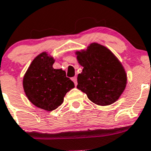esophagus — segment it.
<instances>
[{
  "instance_id": "obj_1",
  "label": "esophagus",
  "mask_w": 151,
  "mask_h": 151,
  "mask_svg": "<svg viewBox=\"0 0 151 151\" xmlns=\"http://www.w3.org/2000/svg\"><path fill=\"white\" fill-rule=\"evenodd\" d=\"M72 80H73V82H74L75 85H76H76H77V84H78V82H77V77H76V76L73 77V78H72Z\"/></svg>"
}]
</instances>
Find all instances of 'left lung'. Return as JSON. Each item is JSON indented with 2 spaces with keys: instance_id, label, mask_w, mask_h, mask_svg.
Returning a JSON list of instances; mask_svg holds the SVG:
<instances>
[{
  "instance_id": "8db88e82",
  "label": "left lung",
  "mask_w": 151,
  "mask_h": 151,
  "mask_svg": "<svg viewBox=\"0 0 151 151\" xmlns=\"http://www.w3.org/2000/svg\"><path fill=\"white\" fill-rule=\"evenodd\" d=\"M75 54L83 67L78 75L77 88L99 106H108L118 101L126 87L127 74L115 54L97 42L76 50Z\"/></svg>"
}]
</instances>
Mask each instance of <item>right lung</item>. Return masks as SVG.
I'll use <instances>...</instances> for the list:
<instances>
[{
	"mask_svg": "<svg viewBox=\"0 0 151 151\" xmlns=\"http://www.w3.org/2000/svg\"><path fill=\"white\" fill-rule=\"evenodd\" d=\"M55 60L42 52L31 63L22 79L26 97L37 107L52 111L63 102L68 91L75 87L62 69H54Z\"/></svg>",
	"mask_w": 151,
	"mask_h": 151,
	"instance_id": "add662e5",
	"label": "right lung"
}]
</instances>
